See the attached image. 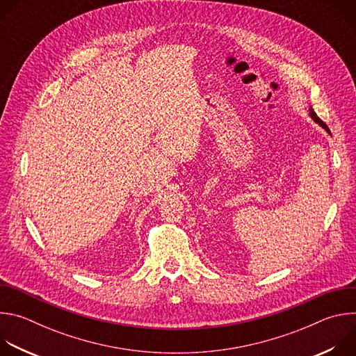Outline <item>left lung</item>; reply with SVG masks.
Here are the masks:
<instances>
[{
	"label": "left lung",
	"mask_w": 356,
	"mask_h": 356,
	"mask_svg": "<svg viewBox=\"0 0 356 356\" xmlns=\"http://www.w3.org/2000/svg\"><path fill=\"white\" fill-rule=\"evenodd\" d=\"M310 115H312V118H313V120H314L317 124H320V125H321V127H323L325 131H328V132H330V129H328V127L325 125V122H323V121H321V120L317 117V114L314 113V110H313V108H310ZM330 134H331V132H330Z\"/></svg>",
	"instance_id": "1"
}]
</instances>
